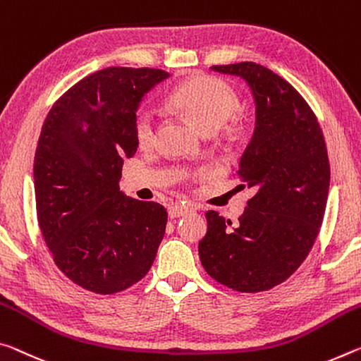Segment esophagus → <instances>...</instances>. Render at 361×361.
I'll return each instance as SVG.
<instances>
[{
	"label": "esophagus",
	"instance_id": "esophagus-1",
	"mask_svg": "<svg viewBox=\"0 0 361 361\" xmlns=\"http://www.w3.org/2000/svg\"><path fill=\"white\" fill-rule=\"evenodd\" d=\"M190 212H194V209L191 205H181V204H175L171 205L170 210H169V215L171 219H178V216H183L186 214H190Z\"/></svg>",
	"mask_w": 361,
	"mask_h": 361
}]
</instances>
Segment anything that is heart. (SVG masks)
<instances>
[{
  "mask_svg": "<svg viewBox=\"0 0 361 361\" xmlns=\"http://www.w3.org/2000/svg\"><path fill=\"white\" fill-rule=\"evenodd\" d=\"M170 102L205 135L220 130L239 107L238 96L230 85L214 77H197L183 83L171 93ZM135 131L141 146L147 147L156 141L157 112L152 107L138 109Z\"/></svg>",
  "mask_w": 361,
  "mask_h": 361,
  "instance_id": "1",
  "label": "heart"
}]
</instances>
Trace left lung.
Listing matches in <instances>:
<instances>
[{
  "mask_svg": "<svg viewBox=\"0 0 361 361\" xmlns=\"http://www.w3.org/2000/svg\"><path fill=\"white\" fill-rule=\"evenodd\" d=\"M210 68L252 91L255 128L238 175L254 197L231 230L219 212L205 214L199 257L215 281L260 293L286 281L313 247L328 201V151L310 106L284 78L255 62Z\"/></svg>",
  "mask_w": 361,
  "mask_h": 361,
  "instance_id": "obj_1",
  "label": "left lung"
}]
</instances>
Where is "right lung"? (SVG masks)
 Returning a JSON list of instances; mask_svg holds the SVG:
<instances>
[{"label": "right lung", "instance_id": "add662e5", "mask_svg": "<svg viewBox=\"0 0 361 361\" xmlns=\"http://www.w3.org/2000/svg\"><path fill=\"white\" fill-rule=\"evenodd\" d=\"M160 68L107 67L51 107L39 133L33 185L38 225L57 268L96 294H116L151 270L167 225L157 202L120 191L125 157L138 149L135 117Z\"/></svg>", "mask_w": 361, "mask_h": 361}]
</instances>
